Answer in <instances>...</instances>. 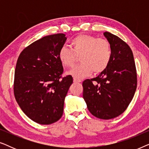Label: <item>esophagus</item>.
<instances>
[{
    "label": "esophagus",
    "mask_w": 149,
    "mask_h": 149,
    "mask_svg": "<svg viewBox=\"0 0 149 149\" xmlns=\"http://www.w3.org/2000/svg\"><path fill=\"white\" fill-rule=\"evenodd\" d=\"M73 81H74V83H80L81 81L80 80V79H77L76 78H74V79H73Z\"/></svg>",
    "instance_id": "obj_1"
}]
</instances>
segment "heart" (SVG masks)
Listing matches in <instances>:
<instances>
[{
    "mask_svg": "<svg viewBox=\"0 0 149 149\" xmlns=\"http://www.w3.org/2000/svg\"><path fill=\"white\" fill-rule=\"evenodd\" d=\"M70 48L63 46L58 52V58L63 66L70 68L74 65L77 57L80 64L74 66L68 74L76 79H82L93 72L99 74L109 66L112 57L110 42L106 38L89 34H81L70 42Z\"/></svg>",
    "mask_w": 149,
    "mask_h": 149,
    "instance_id": "obj_1",
    "label": "heart"
}]
</instances>
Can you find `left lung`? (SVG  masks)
I'll return each instance as SVG.
<instances>
[{
    "label": "left lung",
    "instance_id": "1",
    "mask_svg": "<svg viewBox=\"0 0 149 149\" xmlns=\"http://www.w3.org/2000/svg\"><path fill=\"white\" fill-rule=\"evenodd\" d=\"M104 35L111 45V62L97 77L83 81V96L93 116L107 120L127 109L137 87V73L130 46L110 32Z\"/></svg>",
    "mask_w": 149,
    "mask_h": 149
}]
</instances>
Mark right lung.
<instances>
[{
	"label": "right lung",
	"instance_id": "obj_1",
	"mask_svg": "<svg viewBox=\"0 0 149 149\" xmlns=\"http://www.w3.org/2000/svg\"><path fill=\"white\" fill-rule=\"evenodd\" d=\"M66 37L59 33L44 36L24 49L18 57L13 92L22 111L42 125L58 121L64 111V99L73 82L62 77L58 52Z\"/></svg>",
	"mask_w": 149,
	"mask_h": 149
}]
</instances>
